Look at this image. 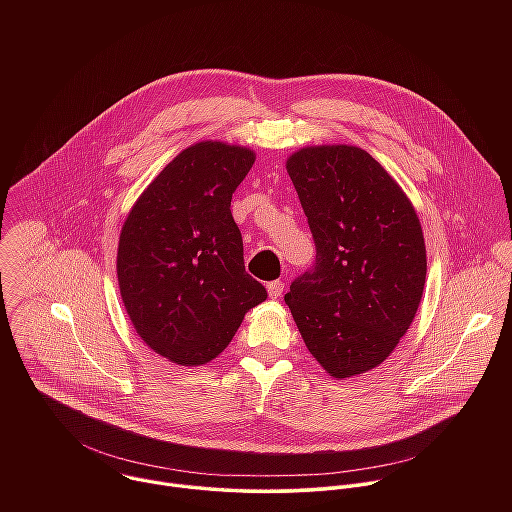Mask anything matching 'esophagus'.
Wrapping results in <instances>:
<instances>
[{
    "mask_svg": "<svg viewBox=\"0 0 512 512\" xmlns=\"http://www.w3.org/2000/svg\"><path fill=\"white\" fill-rule=\"evenodd\" d=\"M268 293L272 299H278L284 295V282L282 280H274L268 284Z\"/></svg>",
    "mask_w": 512,
    "mask_h": 512,
    "instance_id": "obj_1",
    "label": "esophagus"
}]
</instances>
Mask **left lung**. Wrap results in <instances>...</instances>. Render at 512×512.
<instances>
[{
	"label": "left lung",
	"instance_id": "1",
	"mask_svg": "<svg viewBox=\"0 0 512 512\" xmlns=\"http://www.w3.org/2000/svg\"><path fill=\"white\" fill-rule=\"evenodd\" d=\"M288 173L317 254L284 299L319 365L335 378L363 374L396 349L418 311L420 220L361 147H305L288 159Z\"/></svg>",
	"mask_w": 512,
	"mask_h": 512
}]
</instances>
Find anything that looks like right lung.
<instances>
[{
  "instance_id": "right-lung-1",
  "label": "right lung",
  "mask_w": 512,
  "mask_h": 512,
  "mask_svg": "<svg viewBox=\"0 0 512 512\" xmlns=\"http://www.w3.org/2000/svg\"><path fill=\"white\" fill-rule=\"evenodd\" d=\"M246 147L183 149L142 193L118 244V282L138 335L177 365H205L268 292L244 268L230 201L248 175Z\"/></svg>"
}]
</instances>
